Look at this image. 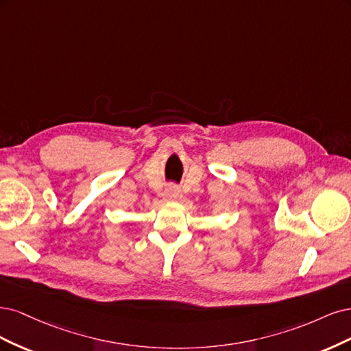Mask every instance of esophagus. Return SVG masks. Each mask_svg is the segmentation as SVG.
Returning a JSON list of instances; mask_svg holds the SVG:
<instances>
[{"mask_svg": "<svg viewBox=\"0 0 351 351\" xmlns=\"http://www.w3.org/2000/svg\"><path fill=\"white\" fill-rule=\"evenodd\" d=\"M163 195L166 199H179L180 197H182V192H180V189L176 188L175 185H171L165 189Z\"/></svg>", "mask_w": 351, "mask_h": 351, "instance_id": "34e87169", "label": "esophagus"}]
</instances>
